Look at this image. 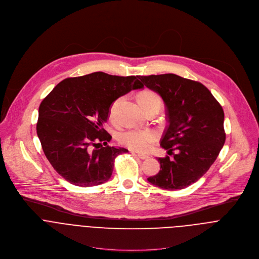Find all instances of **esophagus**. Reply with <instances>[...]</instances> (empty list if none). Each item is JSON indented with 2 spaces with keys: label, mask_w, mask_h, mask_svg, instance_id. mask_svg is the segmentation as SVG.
<instances>
[{
  "label": "esophagus",
  "mask_w": 259,
  "mask_h": 259,
  "mask_svg": "<svg viewBox=\"0 0 259 259\" xmlns=\"http://www.w3.org/2000/svg\"><path fill=\"white\" fill-rule=\"evenodd\" d=\"M137 156L142 159V160H145V159H148L149 156L148 155H145V154H141V153H137Z\"/></svg>",
  "instance_id": "1"
}]
</instances>
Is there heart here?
<instances>
[{
    "label": "heart",
    "instance_id": "obj_1",
    "mask_svg": "<svg viewBox=\"0 0 259 259\" xmlns=\"http://www.w3.org/2000/svg\"><path fill=\"white\" fill-rule=\"evenodd\" d=\"M139 103L143 108L154 105L160 104L162 105L161 97L154 91L146 90L142 92L139 96ZM118 105V100L113 102L110 108V117H115L116 108ZM157 135L155 132L150 130H138V128H128L121 132L118 136V142L127 147L133 151L138 152H146L150 149L152 144L156 141Z\"/></svg>",
    "mask_w": 259,
    "mask_h": 259
}]
</instances>
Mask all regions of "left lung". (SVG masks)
<instances>
[{
  "instance_id": "left-lung-1",
  "label": "left lung",
  "mask_w": 259,
  "mask_h": 259,
  "mask_svg": "<svg viewBox=\"0 0 259 259\" xmlns=\"http://www.w3.org/2000/svg\"><path fill=\"white\" fill-rule=\"evenodd\" d=\"M138 78L166 105L168 125L160 145L174 155L158 158L160 171L148 181L167 190L185 188L205 174L225 144L224 110L199 82L175 74Z\"/></svg>"
}]
</instances>
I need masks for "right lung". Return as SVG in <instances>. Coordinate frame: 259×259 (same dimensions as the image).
<instances>
[{
    "mask_svg": "<svg viewBox=\"0 0 259 259\" xmlns=\"http://www.w3.org/2000/svg\"><path fill=\"white\" fill-rule=\"evenodd\" d=\"M144 85L138 76L119 77L103 72L68 78L42 100L36 132L54 169L77 186L106 182L114 159L128 151L107 145L103 128L112 102Z\"/></svg>",
    "mask_w": 259,
    "mask_h": 259,
    "instance_id": "add662e5",
    "label": "right lung"
}]
</instances>
